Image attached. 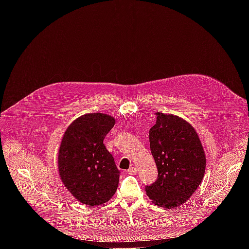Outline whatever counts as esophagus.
I'll list each match as a JSON object with an SVG mask.
<instances>
[{
	"label": "esophagus",
	"mask_w": 249,
	"mask_h": 249,
	"mask_svg": "<svg viewBox=\"0 0 249 249\" xmlns=\"http://www.w3.org/2000/svg\"><path fill=\"white\" fill-rule=\"evenodd\" d=\"M137 173V168L135 166H131L129 169H128V174H132V175H135Z\"/></svg>",
	"instance_id": "esophagus-1"
}]
</instances>
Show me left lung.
<instances>
[{
    "label": "left lung",
    "mask_w": 249,
    "mask_h": 249,
    "mask_svg": "<svg viewBox=\"0 0 249 249\" xmlns=\"http://www.w3.org/2000/svg\"><path fill=\"white\" fill-rule=\"evenodd\" d=\"M157 115L150 130V147L159 175L146 192L154 204L171 209L185 203L201 184L206 155L189 122L173 114Z\"/></svg>",
    "instance_id": "obj_1"
}]
</instances>
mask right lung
Segmentation results:
<instances>
[{
  "mask_svg": "<svg viewBox=\"0 0 249 249\" xmlns=\"http://www.w3.org/2000/svg\"><path fill=\"white\" fill-rule=\"evenodd\" d=\"M115 118L105 113H87L66 129L58 152L60 178L78 201L99 206L115 194L120 171L103 140Z\"/></svg>",
  "mask_w": 249,
  "mask_h": 249,
  "instance_id": "1",
  "label": "right lung"
}]
</instances>
